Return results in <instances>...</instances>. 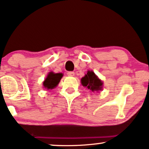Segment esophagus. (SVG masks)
<instances>
[{"mask_svg": "<svg viewBox=\"0 0 149 149\" xmlns=\"http://www.w3.org/2000/svg\"><path fill=\"white\" fill-rule=\"evenodd\" d=\"M67 75L69 76H73L75 75V73L73 71H69V72H67Z\"/></svg>", "mask_w": 149, "mask_h": 149, "instance_id": "obj_1", "label": "esophagus"}]
</instances>
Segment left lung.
Returning a JSON list of instances; mask_svg holds the SVG:
<instances>
[{
    "mask_svg": "<svg viewBox=\"0 0 149 149\" xmlns=\"http://www.w3.org/2000/svg\"><path fill=\"white\" fill-rule=\"evenodd\" d=\"M81 83L83 86L87 87L92 92L101 90L102 88V82L99 79L93 71H88L87 74L82 78Z\"/></svg>",
    "mask_w": 149,
    "mask_h": 149,
    "instance_id": "8db88e82",
    "label": "left lung"
}]
</instances>
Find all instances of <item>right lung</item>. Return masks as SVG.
<instances>
[{"mask_svg": "<svg viewBox=\"0 0 149 149\" xmlns=\"http://www.w3.org/2000/svg\"><path fill=\"white\" fill-rule=\"evenodd\" d=\"M62 76V73H54L50 72L45 78V81L43 82L44 87L48 90L54 88L59 83Z\"/></svg>", "mask_w": 149, "mask_h": 149, "instance_id": "right-lung-1", "label": "right lung"}]
</instances>
